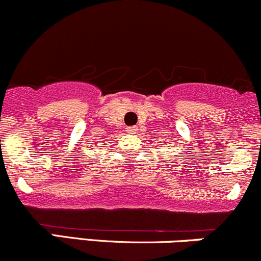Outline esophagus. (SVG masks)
<instances>
[{"label":"esophagus","mask_w":261,"mask_h":261,"mask_svg":"<svg viewBox=\"0 0 261 261\" xmlns=\"http://www.w3.org/2000/svg\"><path fill=\"white\" fill-rule=\"evenodd\" d=\"M126 131L128 134H135L137 131V127L136 126H128L127 128H126Z\"/></svg>","instance_id":"esophagus-1"}]
</instances>
